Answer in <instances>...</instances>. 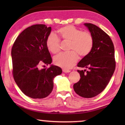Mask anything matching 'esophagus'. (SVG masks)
<instances>
[{
    "label": "esophagus",
    "mask_w": 125,
    "mask_h": 125,
    "mask_svg": "<svg viewBox=\"0 0 125 125\" xmlns=\"http://www.w3.org/2000/svg\"><path fill=\"white\" fill-rule=\"evenodd\" d=\"M62 71L64 73H69L71 72V71L68 70V69H63Z\"/></svg>",
    "instance_id": "34e87169"
}]
</instances>
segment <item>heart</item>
Here are the masks:
<instances>
[{
    "label": "heart",
    "instance_id": "obj_1",
    "mask_svg": "<svg viewBox=\"0 0 125 125\" xmlns=\"http://www.w3.org/2000/svg\"><path fill=\"white\" fill-rule=\"evenodd\" d=\"M60 37L63 41H68L69 52H62L54 57V63L59 67L69 69L74 65L80 56H88L93 50L94 40L92 33L82 31L72 25H67L58 30ZM48 50L56 53L60 50L61 40L54 33H51L46 40Z\"/></svg>",
    "mask_w": 125,
    "mask_h": 125
}]
</instances>
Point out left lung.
Here are the masks:
<instances>
[{"instance_id": "1", "label": "left lung", "mask_w": 125, "mask_h": 125, "mask_svg": "<svg viewBox=\"0 0 125 125\" xmlns=\"http://www.w3.org/2000/svg\"><path fill=\"white\" fill-rule=\"evenodd\" d=\"M94 37L93 50L78 63V67L88 70H78L80 78L73 85L75 92L85 98H91L105 89L116 67L115 50L110 37L96 25L85 23Z\"/></svg>"}]
</instances>
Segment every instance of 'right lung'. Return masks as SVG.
Here are the masks:
<instances>
[{
	"instance_id": "1",
	"label": "right lung",
	"mask_w": 125,
	"mask_h": 125,
	"mask_svg": "<svg viewBox=\"0 0 125 125\" xmlns=\"http://www.w3.org/2000/svg\"><path fill=\"white\" fill-rule=\"evenodd\" d=\"M51 27L36 24L24 30L15 41L11 48L12 75L22 92L32 99H43L53 88V79L61 74L62 69L56 65L40 69L48 65L52 58L46 45Z\"/></svg>"
}]
</instances>
